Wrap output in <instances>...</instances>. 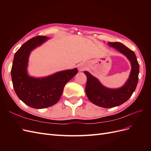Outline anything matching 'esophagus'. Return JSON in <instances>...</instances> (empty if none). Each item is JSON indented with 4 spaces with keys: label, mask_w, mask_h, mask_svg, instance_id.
Returning <instances> with one entry per match:
<instances>
[{
    "label": "esophagus",
    "mask_w": 151,
    "mask_h": 151,
    "mask_svg": "<svg viewBox=\"0 0 151 151\" xmlns=\"http://www.w3.org/2000/svg\"><path fill=\"white\" fill-rule=\"evenodd\" d=\"M80 69H81V70H83V68H81V67H80Z\"/></svg>",
    "instance_id": "34e87169"
}]
</instances>
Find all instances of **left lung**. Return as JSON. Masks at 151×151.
<instances>
[{"mask_svg":"<svg viewBox=\"0 0 151 151\" xmlns=\"http://www.w3.org/2000/svg\"><path fill=\"white\" fill-rule=\"evenodd\" d=\"M108 45L125 55L130 61L132 70L125 85L118 89L106 88L88 72H84L87 76L85 89L87 96L90 101L103 108L115 107L126 102L134 92L139 80V64L135 53L121 43L108 42Z\"/></svg>","mask_w":151,"mask_h":151,"instance_id":"1","label":"left lung"}]
</instances>
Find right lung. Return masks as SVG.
Wrapping results in <instances>:
<instances>
[{
	"label": "right lung",
	"instance_id": "right-lung-1",
	"mask_svg": "<svg viewBox=\"0 0 151 151\" xmlns=\"http://www.w3.org/2000/svg\"><path fill=\"white\" fill-rule=\"evenodd\" d=\"M48 39L45 36H37L24 43L16 52L11 68L12 84L18 98L28 106L36 109L56 104L65 85L78 72L75 68L42 78L28 76L27 66L31 52Z\"/></svg>",
	"mask_w": 151,
	"mask_h": 151
}]
</instances>
